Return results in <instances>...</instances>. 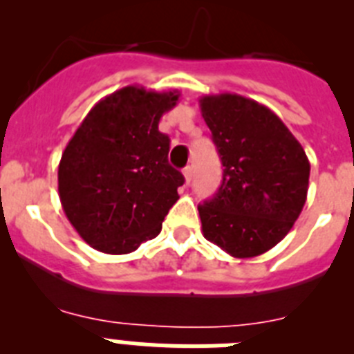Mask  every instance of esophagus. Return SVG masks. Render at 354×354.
<instances>
[{"label": "esophagus", "instance_id": "obj_1", "mask_svg": "<svg viewBox=\"0 0 354 354\" xmlns=\"http://www.w3.org/2000/svg\"><path fill=\"white\" fill-rule=\"evenodd\" d=\"M184 179H186V183L189 184V180H192V177H193V167H186L184 168Z\"/></svg>", "mask_w": 354, "mask_h": 354}]
</instances>
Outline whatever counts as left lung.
<instances>
[{
  "mask_svg": "<svg viewBox=\"0 0 354 354\" xmlns=\"http://www.w3.org/2000/svg\"><path fill=\"white\" fill-rule=\"evenodd\" d=\"M223 180L198 205L204 237L236 259L262 255L289 234L306 202L310 162L268 106L237 93L200 99Z\"/></svg>",
  "mask_w": 354,
  "mask_h": 354,
  "instance_id": "8db88e82",
  "label": "left lung"
}]
</instances>
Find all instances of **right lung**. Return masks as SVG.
<instances>
[{"label":"right lung","mask_w":354,"mask_h":354,"mask_svg":"<svg viewBox=\"0 0 354 354\" xmlns=\"http://www.w3.org/2000/svg\"><path fill=\"white\" fill-rule=\"evenodd\" d=\"M179 95L124 86L90 109L65 147L62 207L92 248L122 255L161 232L184 177L170 167V140L158 126Z\"/></svg>","instance_id":"obj_1"}]
</instances>
